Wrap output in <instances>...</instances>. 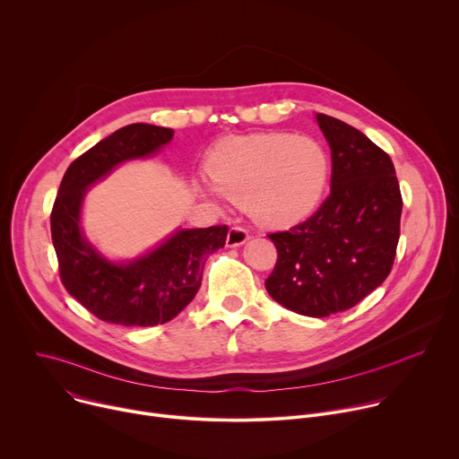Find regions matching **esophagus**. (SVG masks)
<instances>
[{"label":"esophagus","mask_w":459,"mask_h":459,"mask_svg":"<svg viewBox=\"0 0 459 459\" xmlns=\"http://www.w3.org/2000/svg\"><path fill=\"white\" fill-rule=\"evenodd\" d=\"M248 239V230L243 227H230L227 234V247H241Z\"/></svg>","instance_id":"esophagus-1"}]
</instances>
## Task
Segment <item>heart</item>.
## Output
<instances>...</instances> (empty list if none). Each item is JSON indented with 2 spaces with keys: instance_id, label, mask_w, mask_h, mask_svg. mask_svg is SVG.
I'll use <instances>...</instances> for the list:
<instances>
[{
  "instance_id": "1",
  "label": "heart",
  "mask_w": 459,
  "mask_h": 459,
  "mask_svg": "<svg viewBox=\"0 0 459 459\" xmlns=\"http://www.w3.org/2000/svg\"><path fill=\"white\" fill-rule=\"evenodd\" d=\"M214 188L247 207L265 227H290L319 205L331 176V158L314 138L285 133L239 136L211 158Z\"/></svg>"
}]
</instances>
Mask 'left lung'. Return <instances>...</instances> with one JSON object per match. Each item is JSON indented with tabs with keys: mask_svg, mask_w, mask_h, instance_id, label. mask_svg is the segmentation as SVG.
<instances>
[{
	"mask_svg": "<svg viewBox=\"0 0 459 459\" xmlns=\"http://www.w3.org/2000/svg\"><path fill=\"white\" fill-rule=\"evenodd\" d=\"M331 147V195L303 223L269 234L278 248L267 292L285 308L325 317L358 305L396 257L402 192L385 151L358 128L316 114Z\"/></svg>",
	"mask_w": 459,
	"mask_h": 459,
	"instance_id": "8db88e82",
	"label": "left lung"
}]
</instances>
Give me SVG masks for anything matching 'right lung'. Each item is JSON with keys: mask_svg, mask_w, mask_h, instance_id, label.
Segmentation results:
<instances>
[{"mask_svg": "<svg viewBox=\"0 0 459 459\" xmlns=\"http://www.w3.org/2000/svg\"><path fill=\"white\" fill-rule=\"evenodd\" d=\"M172 128L133 123L96 143L65 172L50 214L59 276L96 317L123 326H154L176 317L202 287L207 257L225 247L227 225L179 229L147 254L110 261L82 232L87 190L117 165L156 154Z\"/></svg>", "mask_w": 459, "mask_h": 459, "instance_id": "obj_1", "label": "right lung"}]
</instances>
